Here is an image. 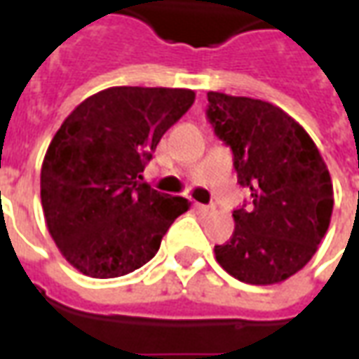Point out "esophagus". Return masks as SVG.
<instances>
[{
	"label": "esophagus",
	"instance_id": "1",
	"mask_svg": "<svg viewBox=\"0 0 359 359\" xmlns=\"http://www.w3.org/2000/svg\"><path fill=\"white\" fill-rule=\"evenodd\" d=\"M196 210L200 211V213H203V215H210V213H213V211H215V208H213V205H203V203H196Z\"/></svg>",
	"mask_w": 359,
	"mask_h": 359
}]
</instances>
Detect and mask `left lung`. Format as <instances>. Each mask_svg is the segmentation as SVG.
Wrapping results in <instances>:
<instances>
[{
    "label": "left lung",
    "mask_w": 359,
    "mask_h": 359,
    "mask_svg": "<svg viewBox=\"0 0 359 359\" xmlns=\"http://www.w3.org/2000/svg\"><path fill=\"white\" fill-rule=\"evenodd\" d=\"M208 118L231 146L248 210H234L233 236L215 246L223 269L248 285H277L308 264L332 215V180L316 142L264 100L208 92Z\"/></svg>",
    "instance_id": "left-lung-1"
}]
</instances>
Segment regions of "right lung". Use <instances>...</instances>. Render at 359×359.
<instances>
[{"mask_svg": "<svg viewBox=\"0 0 359 359\" xmlns=\"http://www.w3.org/2000/svg\"><path fill=\"white\" fill-rule=\"evenodd\" d=\"M196 100L188 88L113 86L79 103L46 151L43 217L61 256L92 278L123 277L148 264L180 196L140 182L157 144Z\"/></svg>", "mask_w": 359, "mask_h": 359, "instance_id": "right-lung-1", "label": "right lung"}]
</instances>
